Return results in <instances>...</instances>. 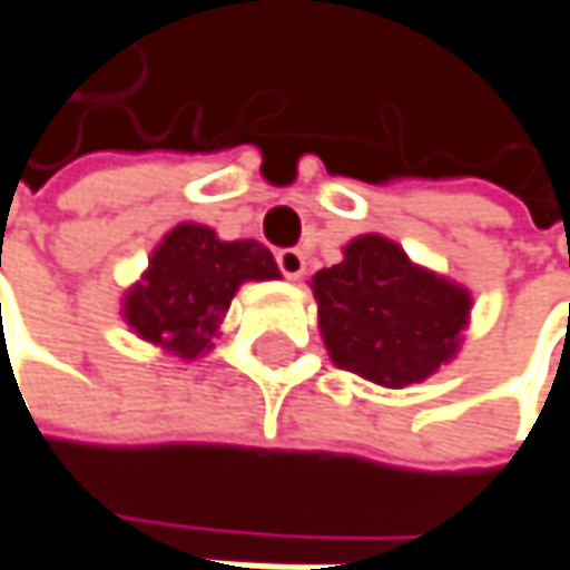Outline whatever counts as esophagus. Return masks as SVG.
I'll return each mask as SVG.
<instances>
[{
    "mask_svg": "<svg viewBox=\"0 0 570 570\" xmlns=\"http://www.w3.org/2000/svg\"><path fill=\"white\" fill-rule=\"evenodd\" d=\"M277 267H281L286 281H299L306 274V257L296 248H284V252H277Z\"/></svg>",
    "mask_w": 570,
    "mask_h": 570,
    "instance_id": "34e87169",
    "label": "esophagus"
}]
</instances>
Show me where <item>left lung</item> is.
Segmentation results:
<instances>
[{
	"instance_id": "left-lung-1",
	"label": "left lung",
	"mask_w": 570,
	"mask_h": 570,
	"mask_svg": "<svg viewBox=\"0 0 570 570\" xmlns=\"http://www.w3.org/2000/svg\"><path fill=\"white\" fill-rule=\"evenodd\" d=\"M318 332L332 361L381 386H410L461 348L471 293L413 264L384 235H361L345 261L313 277Z\"/></svg>"
}]
</instances>
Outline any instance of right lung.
<instances>
[{"mask_svg": "<svg viewBox=\"0 0 570 570\" xmlns=\"http://www.w3.org/2000/svg\"><path fill=\"white\" fill-rule=\"evenodd\" d=\"M277 277L264 245L218 242L213 228L184 222L154 248L141 284L125 293L121 316L145 342L193 361L213 348L238 286Z\"/></svg>", "mask_w": 570, "mask_h": 570, "instance_id": "obj_1", "label": "right lung"}]
</instances>
